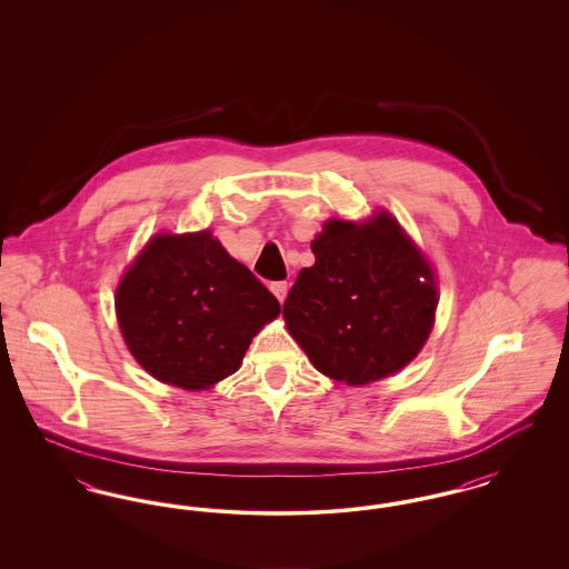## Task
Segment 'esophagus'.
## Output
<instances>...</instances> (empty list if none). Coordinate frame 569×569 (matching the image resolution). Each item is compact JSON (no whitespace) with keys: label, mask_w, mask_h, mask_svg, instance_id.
I'll use <instances>...</instances> for the list:
<instances>
[{"label":"esophagus","mask_w":569,"mask_h":569,"mask_svg":"<svg viewBox=\"0 0 569 569\" xmlns=\"http://www.w3.org/2000/svg\"><path fill=\"white\" fill-rule=\"evenodd\" d=\"M271 292L277 297L279 302H283L286 297H288V281H272Z\"/></svg>","instance_id":"1"}]
</instances>
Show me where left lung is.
<instances>
[{
  "instance_id": "8db88e82",
  "label": "left lung",
  "mask_w": 569,
  "mask_h": 569,
  "mask_svg": "<svg viewBox=\"0 0 569 569\" xmlns=\"http://www.w3.org/2000/svg\"><path fill=\"white\" fill-rule=\"evenodd\" d=\"M283 302L290 335L328 378L362 386L401 371L427 343L437 309L429 260L399 221L330 219Z\"/></svg>"
}]
</instances>
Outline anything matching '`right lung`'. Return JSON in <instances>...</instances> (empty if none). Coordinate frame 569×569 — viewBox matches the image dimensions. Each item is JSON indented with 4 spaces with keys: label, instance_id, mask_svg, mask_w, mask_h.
Segmentation results:
<instances>
[{
    "label": "right lung",
    "instance_id": "1",
    "mask_svg": "<svg viewBox=\"0 0 569 569\" xmlns=\"http://www.w3.org/2000/svg\"><path fill=\"white\" fill-rule=\"evenodd\" d=\"M114 307L138 365L186 390L239 371L251 339L281 311L209 230L156 234L123 274Z\"/></svg>",
    "mask_w": 569,
    "mask_h": 569
}]
</instances>
